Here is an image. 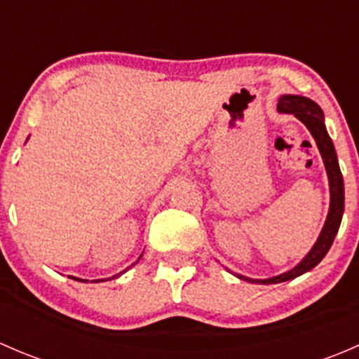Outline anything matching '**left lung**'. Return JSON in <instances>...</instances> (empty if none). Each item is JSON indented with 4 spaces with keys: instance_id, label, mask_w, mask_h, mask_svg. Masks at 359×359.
I'll use <instances>...</instances> for the list:
<instances>
[{
    "instance_id": "obj_1",
    "label": "left lung",
    "mask_w": 359,
    "mask_h": 359,
    "mask_svg": "<svg viewBox=\"0 0 359 359\" xmlns=\"http://www.w3.org/2000/svg\"><path fill=\"white\" fill-rule=\"evenodd\" d=\"M278 111L280 112H288L293 114L297 119L304 123L307 126V130L311 132V135L314 137L318 144V149H320L321 158H323L325 168L328 173V182H330V210H328L327 222H325L323 231H321L320 238L314 243L313 250L307 253L302 259V262L299 266L293 267L288 273L280 274L276 278H269V280H250V278L241 276L238 274L240 280L250 281V283H262V285H273V283H281V281L293 280V278L300 276V274L307 273V271L313 269L314 266L323 260V257L327 255V252L330 250L332 243L335 240V234L340 227V220H342L344 213V180L342 173H340L339 161H337L335 147L332 139L328 137L327 128H325L323 123V111L318 106L316 102H313L307 97L300 95H283L278 100Z\"/></svg>"
}]
</instances>
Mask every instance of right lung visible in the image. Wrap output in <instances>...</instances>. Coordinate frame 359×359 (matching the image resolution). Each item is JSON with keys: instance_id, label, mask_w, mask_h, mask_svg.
<instances>
[{"instance_id": "right-lung-1", "label": "right lung", "mask_w": 359, "mask_h": 359, "mask_svg": "<svg viewBox=\"0 0 359 359\" xmlns=\"http://www.w3.org/2000/svg\"><path fill=\"white\" fill-rule=\"evenodd\" d=\"M112 278H114V276H112ZM74 280H76V278H74ZM78 281H81V280H78Z\"/></svg>"}]
</instances>
